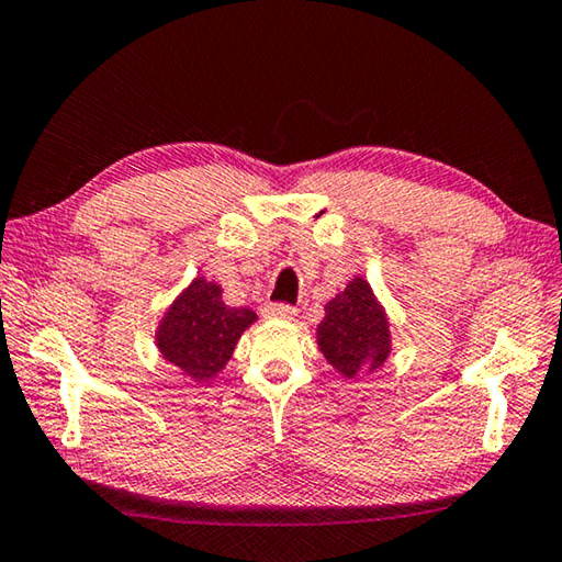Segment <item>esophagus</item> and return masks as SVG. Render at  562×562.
Here are the masks:
<instances>
[{
  "label": "esophagus",
  "mask_w": 562,
  "mask_h": 562,
  "mask_svg": "<svg viewBox=\"0 0 562 562\" xmlns=\"http://www.w3.org/2000/svg\"><path fill=\"white\" fill-rule=\"evenodd\" d=\"M294 315H297V310H294L292 304L274 302V304H265L262 307L265 319H294Z\"/></svg>",
  "instance_id": "obj_1"
}]
</instances>
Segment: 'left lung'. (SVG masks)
<instances>
[{
  "label": "left lung",
  "instance_id": "8db88e82",
  "mask_svg": "<svg viewBox=\"0 0 562 562\" xmlns=\"http://www.w3.org/2000/svg\"><path fill=\"white\" fill-rule=\"evenodd\" d=\"M317 347L345 379L376 372L392 351V331L382 304L364 278L349 280L337 297L325 304L317 327Z\"/></svg>",
  "mask_w": 562,
  "mask_h": 562
}]
</instances>
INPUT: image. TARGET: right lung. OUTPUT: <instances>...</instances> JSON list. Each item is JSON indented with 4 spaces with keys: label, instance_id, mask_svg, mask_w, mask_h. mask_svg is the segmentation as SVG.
Here are the masks:
<instances>
[{
    "label": "right lung",
    "instance_id": "obj_1",
    "mask_svg": "<svg viewBox=\"0 0 562 562\" xmlns=\"http://www.w3.org/2000/svg\"><path fill=\"white\" fill-rule=\"evenodd\" d=\"M255 319L250 307H227L221 284L195 278L160 319L156 345L168 364L203 384L223 372L237 339Z\"/></svg>",
    "mask_w": 562,
    "mask_h": 562
}]
</instances>
